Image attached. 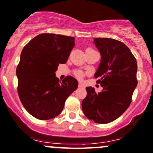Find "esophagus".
Masks as SVG:
<instances>
[{
  "instance_id": "34e87169",
  "label": "esophagus",
  "mask_w": 153,
  "mask_h": 153,
  "mask_svg": "<svg viewBox=\"0 0 153 153\" xmlns=\"http://www.w3.org/2000/svg\"><path fill=\"white\" fill-rule=\"evenodd\" d=\"M78 87H79V88H84V84L81 82H79V84H78Z\"/></svg>"
}]
</instances>
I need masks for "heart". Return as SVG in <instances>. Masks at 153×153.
I'll return each instance as SVG.
<instances>
[{
  "mask_svg": "<svg viewBox=\"0 0 153 153\" xmlns=\"http://www.w3.org/2000/svg\"><path fill=\"white\" fill-rule=\"evenodd\" d=\"M75 76L78 78H82V76H83V73L81 72V71H76V72H75Z\"/></svg>",
  "mask_w": 153,
  "mask_h": 153,
  "instance_id": "1",
  "label": "heart"
}]
</instances>
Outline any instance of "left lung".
<instances>
[{
  "mask_svg": "<svg viewBox=\"0 0 153 153\" xmlns=\"http://www.w3.org/2000/svg\"><path fill=\"white\" fill-rule=\"evenodd\" d=\"M101 61L94 77L103 90L96 93L86 87L87 95L82 102L84 115L96 123L105 124L117 119L130 105L137 87V65L129 48L120 41L95 38Z\"/></svg>",
  "mask_w": 153,
  "mask_h": 153,
  "instance_id": "1",
  "label": "left lung"
}]
</instances>
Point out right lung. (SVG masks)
I'll return each instance as SVG.
<instances>
[{
  "instance_id": "add662e5",
  "label": "right lung",
  "mask_w": 153,
  "mask_h": 153,
  "mask_svg": "<svg viewBox=\"0 0 153 153\" xmlns=\"http://www.w3.org/2000/svg\"><path fill=\"white\" fill-rule=\"evenodd\" d=\"M74 46V37L42 33L24 47L16 69L18 93L25 109L36 119L58 116L66 99L78 88L73 77L66 76L60 83L55 74L58 65L66 63Z\"/></svg>"
}]
</instances>
